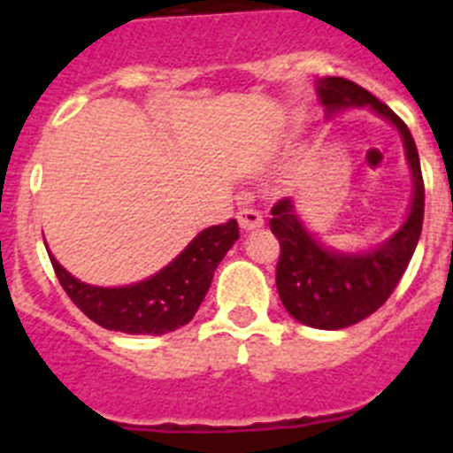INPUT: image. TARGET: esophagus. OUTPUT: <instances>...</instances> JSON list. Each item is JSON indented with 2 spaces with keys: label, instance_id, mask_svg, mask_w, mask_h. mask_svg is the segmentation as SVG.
Listing matches in <instances>:
<instances>
[{
  "label": "esophagus",
  "instance_id": "34e87169",
  "mask_svg": "<svg viewBox=\"0 0 453 453\" xmlns=\"http://www.w3.org/2000/svg\"><path fill=\"white\" fill-rule=\"evenodd\" d=\"M235 218H238L240 229H245V231H254L263 226V215L258 213L256 208H240Z\"/></svg>",
  "mask_w": 453,
  "mask_h": 453
}]
</instances>
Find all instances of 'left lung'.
I'll return each mask as SVG.
<instances>
[{"label": "left lung", "mask_w": 453, "mask_h": 453, "mask_svg": "<svg viewBox=\"0 0 453 453\" xmlns=\"http://www.w3.org/2000/svg\"><path fill=\"white\" fill-rule=\"evenodd\" d=\"M318 95L329 113L349 106H370L390 119L402 134L406 158L413 172V203L408 219L383 245L365 254H340L324 250L308 234L292 199L283 197L272 206L270 229L281 254L276 263V290L295 319L313 329H345L370 318L388 302L413 258L424 222V179L415 140L399 115L383 102L342 77L318 81Z\"/></svg>", "instance_id": "8db88e82"}]
</instances>
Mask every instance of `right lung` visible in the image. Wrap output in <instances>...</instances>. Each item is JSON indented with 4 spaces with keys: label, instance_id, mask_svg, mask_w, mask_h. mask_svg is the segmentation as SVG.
I'll list each match as a JSON object with an SVG mask.
<instances>
[{
    "label": "right lung",
    "instance_id": "add662e5",
    "mask_svg": "<svg viewBox=\"0 0 453 453\" xmlns=\"http://www.w3.org/2000/svg\"><path fill=\"white\" fill-rule=\"evenodd\" d=\"M238 222L203 229L167 267L145 281L124 288L81 283L50 256L58 283L83 315L108 331L163 335L190 322L206 297L224 254L238 240Z\"/></svg>",
    "mask_w": 453,
    "mask_h": 453
}]
</instances>
